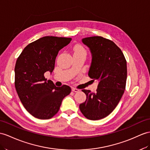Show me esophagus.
<instances>
[{
  "label": "esophagus",
  "instance_id": "obj_1",
  "mask_svg": "<svg viewBox=\"0 0 150 150\" xmlns=\"http://www.w3.org/2000/svg\"><path fill=\"white\" fill-rule=\"evenodd\" d=\"M72 90L74 92H79V89L75 88H72Z\"/></svg>",
  "mask_w": 150,
  "mask_h": 150
}]
</instances>
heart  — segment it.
Instances as JSON below:
<instances>
[{"label": "heart", "mask_w": 150, "mask_h": 150, "mask_svg": "<svg viewBox=\"0 0 150 150\" xmlns=\"http://www.w3.org/2000/svg\"><path fill=\"white\" fill-rule=\"evenodd\" d=\"M74 53H85V49L83 48V47L81 46H76L74 47Z\"/></svg>", "instance_id": "b5f03b06"}]
</instances>
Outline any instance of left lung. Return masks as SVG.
<instances>
[{
    "mask_svg": "<svg viewBox=\"0 0 150 150\" xmlns=\"http://www.w3.org/2000/svg\"><path fill=\"white\" fill-rule=\"evenodd\" d=\"M89 47L92 62L88 76L98 80L96 92L82 90L86 99L79 105L80 111L88 119L98 120L106 117L114 110L125 89L127 61L116 44L100 36L83 38Z\"/></svg>",
    "mask_w": 150,
    "mask_h": 150,
    "instance_id": "1",
    "label": "left lung"
}]
</instances>
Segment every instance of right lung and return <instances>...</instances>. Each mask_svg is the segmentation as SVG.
<instances>
[{"label": "right lung", "instance_id": "1", "mask_svg": "<svg viewBox=\"0 0 150 150\" xmlns=\"http://www.w3.org/2000/svg\"><path fill=\"white\" fill-rule=\"evenodd\" d=\"M71 38L45 36L25 47L16 60V90L26 110L34 117L47 120L59 111L63 98L71 93L67 85L57 87L45 73H52L58 52Z\"/></svg>", "mask_w": 150, "mask_h": 150}]
</instances>
